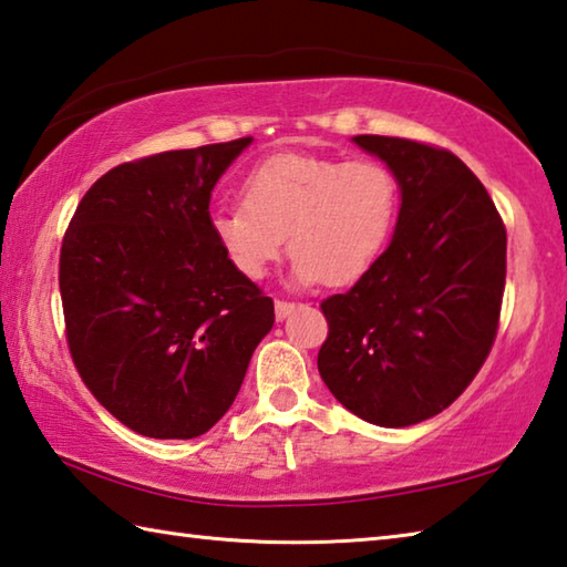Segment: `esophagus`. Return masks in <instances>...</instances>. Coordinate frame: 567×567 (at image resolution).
<instances>
[{"label": "esophagus", "instance_id": "esophagus-1", "mask_svg": "<svg viewBox=\"0 0 567 567\" xmlns=\"http://www.w3.org/2000/svg\"><path fill=\"white\" fill-rule=\"evenodd\" d=\"M295 302H282V300H277L275 302V317H277V322H282V319H287L290 317L292 312H295Z\"/></svg>", "mask_w": 567, "mask_h": 567}]
</instances>
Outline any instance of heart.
<instances>
[{"label": "heart", "mask_w": 567, "mask_h": 567, "mask_svg": "<svg viewBox=\"0 0 567 567\" xmlns=\"http://www.w3.org/2000/svg\"><path fill=\"white\" fill-rule=\"evenodd\" d=\"M399 215V181L379 161L277 153L243 181V203L210 213L230 265L262 280L290 235L297 285H352L384 255Z\"/></svg>", "instance_id": "obj_1"}]
</instances>
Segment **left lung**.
Wrapping results in <instances>:
<instances>
[{
  "label": "left lung",
  "instance_id": "8db88e82",
  "mask_svg": "<svg viewBox=\"0 0 567 567\" xmlns=\"http://www.w3.org/2000/svg\"><path fill=\"white\" fill-rule=\"evenodd\" d=\"M399 181L389 248L352 290L322 302L319 377L377 426L444 411L486 362L506 287V228L483 183L451 151L354 136Z\"/></svg>",
  "mask_w": 567,
  "mask_h": 567
}]
</instances>
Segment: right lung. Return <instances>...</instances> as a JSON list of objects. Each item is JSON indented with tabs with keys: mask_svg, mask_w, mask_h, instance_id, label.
<instances>
[{
	"mask_svg": "<svg viewBox=\"0 0 567 567\" xmlns=\"http://www.w3.org/2000/svg\"><path fill=\"white\" fill-rule=\"evenodd\" d=\"M252 138L121 163L61 245L71 359L121 424L195 439L233 406L275 305L210 233V193Z\"/></svg>",
	"mask_w": 567,
	"mask_h": 567,
	"instance_id": "obj_1",
	"label": "right lung"
}]
</instances>
